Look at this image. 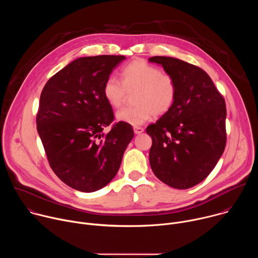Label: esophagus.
Returning a JSON list of instances; mask_svg holds the SVG:
<instances>
[{"label":"esophagus","instance_id":"esophagus-1","mask_svg":"<svg viewBox=\"0 0 258 258\" xmlns=\"http://www.w3.org/2000/svg\"><path fill=\"white\" fill-rule=\"evenodd\" d=\"M134 132H135L136 135H140V134H142L144 132V128L141 127V126H135L134 127Z\"/></svg>","mask_w":258,"mask_h":258}]
</instances>
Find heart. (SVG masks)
Returning <instances> with one entry per match:
<instances>
[{
	"instance_id": "obj_1",
	"label": "heart",
	"mask_w": 258,
	"mask_h": 258,
	"mask_svg": "<svg viewBox=\"0 0 258 258\" xmlns=\"http://www.w3.org/2000/svg\"><path fill=\"white\" fill-rule=\"evenodd\" d=\"M120 79L109 77L103 85V95L107 103L114 108L124 101L127 92H135V105L116 112L118 121L140 125L153 115L161 116L173 106L177 96V83L167 72L145 60L136 59L120 71Z\"/></svg>"
}]
</instances>
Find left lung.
I'll return each mask as SVG.
<instances>
[{
    "label": "left lung",
    "instance_id": "8db88e82",
    "mask_svg": "<svg viewBox=\"0 0 258 258\" xmlns=\"http://www.w3.org/2000/svg\"><path fill=\"white\" fill-rule=\"evenodd\" d=\"M177 83L171 109L146 128L152 138L149 160L154 174L174 189L205 179L225 151L226 102L207 73L182 60L154 56Z\"/></svg>",
    "mask_w": 258,
    "mask_h": 258
}]
</instances>
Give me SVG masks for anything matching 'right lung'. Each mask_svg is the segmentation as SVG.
<instances>
[{
	"label": "right lung",
	"mask_w": 258,
	"mask_h": 258,
	"mask_svg": "<svg viewBox=\"0 0 258 258\" xmlns=\"http://www.w3.org/2000/svg\"><path fill=\"white\" fill-rule=\"evenodd\" d=\"M124 56L83 57L58 71L45 85L36 114L49 164L67 186L95 192L116 175L134 138L131 124L113 123L103 85Z\"/></svg>",
	"instance_id": "1"
}]
</instances>
